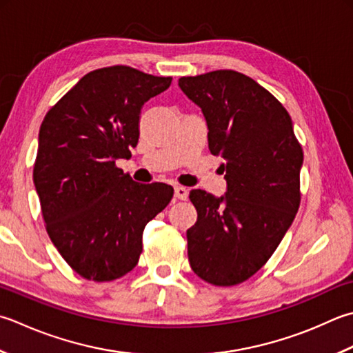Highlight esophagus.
Masks as SVG:
<instances>
[{"label": "esophagus", "instance_id": "esophagus-1", "mask_svg": "<svg viewBox=\"0 0 353 353\" xmlns=\"http://www.w3.org/2000/svg\"><path fill=\"white\" fill-rule=\"evenodd\" d=\"M174 197L176 199H181V200H185L186 197H188V190H186L185 186L176 185L174 186Z\"/></svg>", "mask_w": 353, "mask_h": 353}]
</instances>
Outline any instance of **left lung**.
Instances as JSON below:
<instances>
[{
	"instance_id": "obj_1",
	"label": "left lung",
	"mask_w": 353,
	"mask_h": 353,
	"mask_svg": "<svg viewBox=\"0 0 353 353\" xmlns=\"http://www.w3.org/2000/svg\"><path fill=\"white\" fill-rule=\"evenodd\" d=\"M179 87L202 110L228 185L222 197L190 192L197 210L186 231L190 265L211 285H239L266 263L294 222L301 145L286 108L250 76L216 70L185 76Z\"/></svg>"
}]
</instances>
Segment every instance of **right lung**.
<instances>
[{"instance_id":"obj_1","label":"right lung","mask_w":353,"mask_h":353,"mask_svg":"<svg viewBox=\"0 0 353 353\" xmlns=\"http://www.w3.org/2000/svg\"><path fill=\"white\" fill-rule=\"evenodd\" d=\"M172 78L127 65L81 78L46 114L33 167L48 237L73 271L112 281L133 269L142 232L172 199L167 183H137L116 167L139 141L143 103Z\"/></svg>"}]
</instances>
